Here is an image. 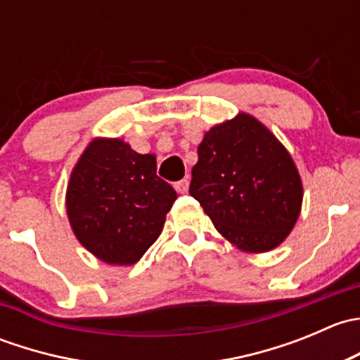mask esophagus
I'll use <instances>...</instances> for the list:
<instances>
[{"label": "esophagus", "mask_w": 360, "mask_h": 360, "mask_svg": "<svg viewBox=\"0 0 360 360\" xmlns=\"http://www.w3.org/2000/svg\"><path fill=\"white\" fill-rule=\"evenodd\" d=\"M174 188H176L177 193H188V188H190V181H188V177H184V179L177 181V183L174 184Z\"/></svg>", "instance_id": "34e87169"}]
</instances>
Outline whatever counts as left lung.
<instances>
[{"label":"left lung","instance_id":"8db88e82","mask_svg":"<svg viewBox=\"0 0 360 360\" xmlns=\"http://www.w3.org/2000/svg\"><path fill=\"white\" fill-rule=\"evenodd\" d=\"M190 195L231 244L266 252L292 230L303 186L277 137L240 112L205 134L191 170Z\"/></svg>","mask_w":360,"mask_h":360}]
</instances>
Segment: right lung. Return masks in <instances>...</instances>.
Instances as JSON below:
<instances>
[{
    "label": "right lung",
    "mask_w": 360,
    "mask_h": 360,
    "mask_svg": "<svg viewBox=\"0 0 360 360\" xmlns=\"http://www.w3.org/2000/svg\"><path fill=\"white\" fill-rule=\"evenodd\" d=\"M177 193L157 176L153 155L120 139H96L76 163L66 207L76 238L111 264H132L162 233Z\"/></svg>",
    "instance_id": "1"
}]
</instances>
